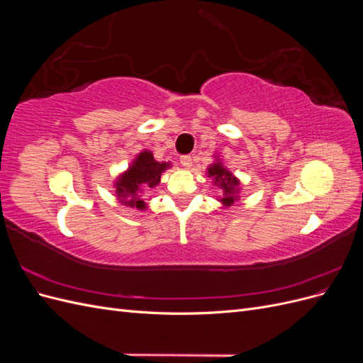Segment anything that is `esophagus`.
Instances as JSON below:
<instances>
[{
	"label": "esophagus",
	"mask_w": 363,
	"mask_h": 363,
	"mask_svg": "<svg viewBox=\"0 0 363 363\" xmlns=\"http://www.w3.org/2000/svg\"><path fill=\"white\" fill-rule=\"evenodd\" d=\"M180 163H182V167H184V168H191L192 167V157L191 156H182Z\"/></svg>",
	"instance_id": "1"
}]
</instances>
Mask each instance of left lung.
I'll return each instance as SVG.
<instances>
[{
	"label": "left lung",
	"mask_w": 363,
	"mask_h": 363,
	"mask_svg": "<svg viewBox=\"0 0 363 363\" xmlns=\"http://www.w3.org/2000/svg\"><path fill=\"white\" fill-rule=\"evenodd\" d=\"M207 177H212L218 188L223 189V199H219V201L225 207L232 206L238 200L239 180L227 168H224L221 160L218 159L207 168Z\"/></svg>",
	"instance_id": "left-lung-1"
}]
</instances>
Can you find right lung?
<instances>
[{
    "instance_id": "add662e5",
    "label": "right lung",
    "mask_w": 363,
    "mask_h": 363,
    "mask_svg": "<svg viewBox=\"0 0 363 363\" xmlns=\"http://www.w3.org/2000/svg\"><path fill=\"white\" fill-rule=\"evenodd\" d=\"M169 167V162L160 163L155 160L152 152L148 150L139 152L128 169L124 174H121L115 182L116 196L123 204L144 211L147 204L140 195L142 191H144V188L151 189L157 186L160 183L162 172Z\"/></svg>"
}]
</instances>
